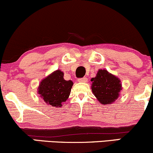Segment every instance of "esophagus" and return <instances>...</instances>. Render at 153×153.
<instances>
[{
  "label": "esophagus",
  "mask_w": 153,
  "mask_h": 153,
  "mask_svg": "<svg viewBox=\"0 0 153 153\" xmlns=\"http://www.w3.org/2000/svg\"><path fill=\"white\" fill-rule=\"evenodd\" d=\"M78 82H86L88 81V78H85V77H84V78H79L78 80Z\"/></svg>",
  "instance_id": "1"
}]
</instances>
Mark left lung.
<instances>
[{
    "mask_svg": "<svg viewBox=\"0 0 153 153\" xmlns=\"http://www.w3.org/2000/svg\"><path fill=\"white\" fill-rule=\"evenodd\" d=\"M91 90L100 103L111 104L119 98L122 85L120 79L106 70L100 69L91 78Z\"/></svg>",
    "mask_w": 153,
    "mask_h": 153,
    "instance_id": "left-lung-1",
    "label": "left lung"
}]
</instances>
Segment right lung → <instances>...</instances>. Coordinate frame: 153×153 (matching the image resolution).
Masks as SVG:
<instances>
[{
    "label": "right lung",
    "instance_id": "right-lung-1",
    "mask_svg": "<svg viewBox=\"0 0 153 153\" xmlns=\"http://www.w3.org/2000/svg\"><path fill=\"white\" fill-rule=\"evenodd\" d=\"M63 77V72L57 70L40 82L37 93L47 105L60 107L69 98L73 82Z\"/></svg>",
    "mask_w": 153,
    "mask_h": 153
}]
</instances>
